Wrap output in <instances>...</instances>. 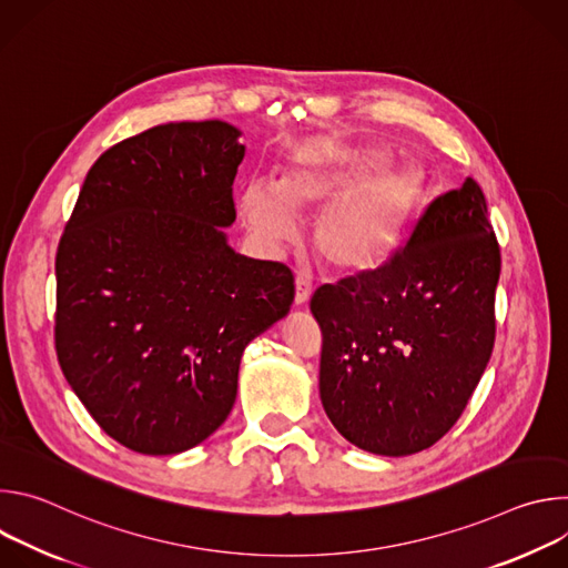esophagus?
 <instances>
[{
  "instance_id": "esophagus-1",
  "label": "esophagus",
  "mask_w": 568,
  "mask_h": 568,
  "mask_svg": "<svg viewBox=\"0 0 568 568\" xmlns=\"http://www.w3.org/2000/svg\"><path fill=\"white\" fill-rule=\"evenodd\" d=\"M310 296H312V281H310V276L298 274L294 281V305H298V307L305 305L310 301Z\"/></svg>"
}]
</instances>
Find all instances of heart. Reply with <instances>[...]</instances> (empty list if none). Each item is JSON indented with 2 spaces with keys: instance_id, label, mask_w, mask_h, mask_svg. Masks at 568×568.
Segmentation results:
<instances>
[{
  "instance_id": "b5f03b06",
  "label": "heart",
  "mask_w": 568,
  "mask_h": 568,
  "mask_svg": "<svg viewBox=\"0 0 568 568\" xmlns=\"http://www.w3.org/2000/svg\"><path fill=\"white\" fill-rule=\"evenodd\" d=\"M386 159L379 145L303 150L276 184L254 180L242 189V222L265 254L278 256L298 240L296 217L318 211L316 254L339 272H373L399 250L429 191L418 161Z\"/></svg>"
}]
</instances>
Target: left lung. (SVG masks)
<instances>
[{
  "label": "left lung",
  "instance_id": "1",
  "mask_svg": "<svg viewBox=\"0 0 568 568\" xmlns=\"http://www.w3.org/2000/svg\"><path fill=\"white\" fill-rule=\"evenodd\" d=\"M499 272L488 206L467 178L386 265L314 292L321 404L348 443L409 456L454 427L493 355Z\"/></svg>",
  "mask_w": 568,
  "mask_h": 568
}]
</instances>
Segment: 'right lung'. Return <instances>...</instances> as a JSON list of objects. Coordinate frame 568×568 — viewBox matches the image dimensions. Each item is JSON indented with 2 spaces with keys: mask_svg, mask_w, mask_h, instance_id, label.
Returning <instances> with one entry per match:
<instances>
[{
  "mask_svg": "<svg viewBox=\"0 0 568 568\" xmlns=\"http://www.w3.org/2000/svg\"><path fill=\"white\" fill-rule=\"evenodd\" d=\"M240 136L226 121H180L112 145L60 237V368L139 454L204 443L233 409L242 351L294 301L285 265L229 247Z\"/></svg>",
  "mask_w": 568,
  "mask_h": 568,
  "instance_id": "obj_1",
  "label": "right lung"
}]
</instances>
